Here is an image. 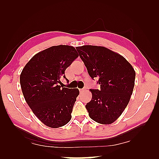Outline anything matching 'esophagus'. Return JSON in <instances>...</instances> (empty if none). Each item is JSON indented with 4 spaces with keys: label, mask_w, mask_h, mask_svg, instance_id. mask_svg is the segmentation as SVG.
Instances as JSON below:
<instances>
[{
    "label": "esophagus",
    "mask_w": 159,
    "mask_h": 159,
    "mask_svg": "<svg viewBox=\"0 0 159 159\" xmlns=\"http://www.w3.org/2000/svg\"><path fill=\"white\" fill-rule=\"evenodd\" d=\"M86 90V88H83V89H80L79 91H80V93H83V92H85V91Z\"/></svg>",
    "instance_id": "obj_1"
}]
</instances>
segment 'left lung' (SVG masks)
<instances>
[{
    "mask_svg": "<svg viewBox=\"0 0 159 159\" xmlns=\"http://www.w3.org/2000/svg\"><path fill=\"white\" fill-rule=\"evenodd\" d=\"M89 76L98 78L100 89H89L92 98L85 105L89 117L96 122L111 124L119 117L133 93L135 71L116 52L103 46L76 47Z\"/></svg>",
    "mask_w": 159,
    "mask_h": 159,
    "instance_id": "obj_1",
    "label": "left lung"
}]
</instances>
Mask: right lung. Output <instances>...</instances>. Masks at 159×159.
Wrapping results in <instances>:
<instances>
[{
	"label": "right lung",
	"instance_id": "1",
	"mask_svg": "<svg viewBox=\"0 0 159 159\" xmlns=\"http://www.w3.org/2000/svg\"><path fill=\"white\" fill-rule=\"evenodd\" d=\"M78 57L73 46H51L33 56L20 74V85L26 102L47 126L61 127L72 118L79 90L59 85L62 76L67 80L65 71Z\"/></svg>",
	"mask_w": 159,
	"mask_h": 159
}]
</instances>
